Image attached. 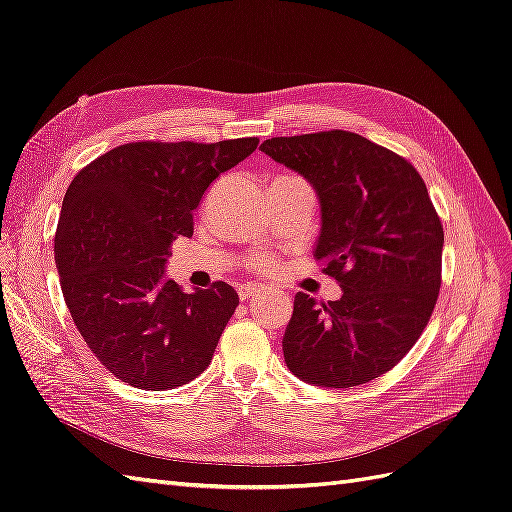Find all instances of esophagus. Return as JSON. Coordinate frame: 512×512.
<instances>
[{"instance_id":"1","label":"esophagus","mask_w":512,"mask_h":512,"mask_svg":"<svg viewBox=\"0 0 512 512\" xmlns=\"http://www.w3.org/2000/svg\"><path fill=\"white\" fill-rule=\"evenodd\" d=\"M262 290H265V288H260V286H256V284H245V286L239 288V295H241V299L245 301V299L254 297L256 293H262Z\"/></svg>"}]
</instances>
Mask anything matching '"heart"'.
Segmentation results:
<instances>
[{
    "mask_svg": "<svg viewBox=\"0 0 512 512\" xmlns=\"http://www.w3.org/2000/svg\"><path fill=\"white\" fill-rule=\"evenodd\" d=\"M252 269L258 273H273L278 269V262H275V258L269 254H258L252 258Z\"/></svg>",
    "mask_w": 512,
    "mask_h": 512,
    "instance_id": "heart-1",
    "label": "heart"
}]
</instances>
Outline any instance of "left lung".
<instances>
[{"mask_svg":"<svg viewBox=\"0 0 512 512\" xmlns=\"http://www.w3.org/2000/svg\"><path fill=\"white\" fill-rule=\"evenodd\" d=\"M260 150L316 189L314 256L342 288L327 303L295 295L286 366L321 388L385 375L422 336L441 286L444 228L422 176L405 157L340 129L271 137Z\"/></svg>","mask_w":512,"mask_h":512,"instance_id":"1","label":"left lung"}]
</instances>
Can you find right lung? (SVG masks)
<instances>
[{
    "label": "right lung",
    "instance_id": "right-lung-1",
    "mask_svg": "<svg viewBox=\"0 0 512 512\" xmlns=\"http://www.w3.org/2000/svg\"><path fill=\"white\" fill-rule=\"evenodd\" d=\"M256 146L258 137L131 142L68 185L53 247L60 286L79 334L120 381L161 392L211 364L237 290L215 282L183 293L163 271L172 243L193 234L204 191Z\"/></svg>",
    "mask_w": 512,
    "mask_h": 512
}]
</instances>
